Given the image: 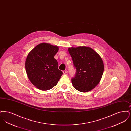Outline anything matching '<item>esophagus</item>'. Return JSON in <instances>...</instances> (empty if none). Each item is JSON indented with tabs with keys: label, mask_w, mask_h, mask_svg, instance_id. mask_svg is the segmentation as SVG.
<instances>
[{
	"label": "esophagus",
	"mask_w": 131,
	"mask_h": 131,
	"mask_svg": "<svg viewBox=\"0 0 131 131\" xmlns=\"http://www.w3.org/2000/svg\"><path fill=\"white\" fill-rule=\"evenodd\" d=\"M67 72H68V71H67V70H65V71H63V74H67Z\"/></svg>",
	"instance_id": "1"
}]
</instances>
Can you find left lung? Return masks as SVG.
<instances>
[{
    "instance_id": "1",
    "label": "left lung",
    "mask_w": 131,
    "mask_h": 131,
    "mask_svg": "<svg viewBox=\"0 0 131 131\" xmlns=\"http://www.w3.org/2000/svg\"><path fill=\"white\" fill-rule=\"evenodd\" d=\"M76 68L72 79L74 87L81 92L93 89L99 83L104 72V63L101 56L91 48L82 46L68 48Z\"/></svg>"
}]
</instances>
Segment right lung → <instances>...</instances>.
<instances>
[{"mask_svg": "<svg viewBox=\"0 0 131 131\" xmlns=\"http://www.w3.org/2000/svg\"><path fill=\"white\" fill-rule=\"evenodd\" d=\"M59 48L41 43L31 50L25 62L26 72L31 83L39 89L48 90L54 87L62 75L54 56Z\"/></svg>", "mask_w": 131, "mask_h": 131, "instance_id": "obj_1", "label": "right lung"}]
</instances>
